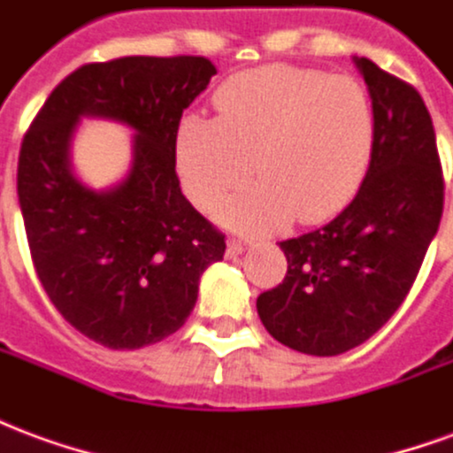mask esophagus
Segmentation results:
<instances>
[{
    "mask_svg": "<svg viewBox=\"0 0 453 453\" xmlns=\"http://www.w3.org/2000/svg\"><path fill=\"white\" fill-rule=\"evenodd\" d=\"M250 247H252V242H247V240H230V242H227V257L235 259V257L245 255Z\"/></svg>",
    "mask_w": 453,
    "mask_h": 453,
    "instance_id": "1",
    "label": "esophagus"
}]
</instances>
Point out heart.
<instances>
[{
	"label": "heart",
	"instance_id": "1",
	"mask_svg": "<svg viewBox=\"0 0 453 453\" xmlns=\"http://www.w3.org/2000/svg\"><path fill=\"white\" fill-rule=\"evenodd\" d=\"M220 119L191 113L177 138L179 169L201 208L259 181L218 208L226 226L265 235L334 216L359 187L373 140L366 89L351 74L269 65L235 74L216 94Z\"/></svg>",
	"mask_w": 453,
	"mask_h": 453
}]
</instances>
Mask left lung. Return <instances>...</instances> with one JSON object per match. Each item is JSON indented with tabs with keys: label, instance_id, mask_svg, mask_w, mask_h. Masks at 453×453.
Returning <instances> with one entry per match:
<instances>
[{
	"label": "left lung",
	"instance_id": "obj_1",
	"mask_svg": "<svg viewBox=\"0 0 453 453\" xmlns=\"http://www.w3.org/2000/svg\"><path fill=\"white\" fill-rule=\"evenodd\" d=\"M366 82L373 140L366 177L340 216L281 242L288 272L257 298L276 342L337 357L379 333L405 301L444 208L434 126L422 96L369 58H351Z\"/></svg>",
	"mask_w": 453,
	"mask_h": 453
}]
</instances>
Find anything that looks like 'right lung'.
<instances>
[{"label": "right lung", "mask_w": 453, "mask_h": 453, "mask_svg": "<svg viewBox=\"0 0 453 453\" xmlns=\"http://www.w3.org/2000/svg\"><path fill=\"white\" fill-rule=\"evenodd\" d=\"M216 74L206 58H119L82 65L48 96L19 155V206L35 274L67 323L109 349H140L177 333L198 279L223 259L226 235L181 194V113ZM82 118L134 130L131 165L113 188L76 177Z\"/></svg>", "instance_id": "obj_1"}]
</instances>
